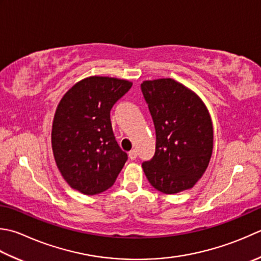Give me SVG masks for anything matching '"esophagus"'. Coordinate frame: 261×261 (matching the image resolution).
Returning <instances> with one entry per match:
<instances>
[{"label":"esophagus","instance_id":"esophagus-1","mask_svg":"<svg viewBox=\"0 0 261 261\" xmlns=\"http://www.w3.org/2000/svg\"><path fill=\"white\" fill-rule=\"evenodd\" d=\"M137 156H138V154H137V150H135V149H132L131 151H129V158L131 161H134V160H136L137 158Z\"/></svg>","mask_w":261,"mask_h":261}]
</instances>
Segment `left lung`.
I'll list each match as a JSON object with an SVG mask.
<instances>
[{
    "mask_svg": "<svg viewBox=\"0 0 261 261\" xmlns=\"http://www.w3.org/2000/svg\"><path fill=\"white\" fill-rule=\"evenodd\" d=\"M140 87L156 132L155 154L142 163L148 181L167 195L192 188L213 152V124L205 104L173 79L144 81Z\"/></svg>",
    "mask_w": 261,
    "mask_h": 261,
    "instance_id": "left-lung-1",
    "label": "left lung"
}]
</instances>
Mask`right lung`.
<instances>
[{"instance_id":"obj_1","label":"right lung","mask_w":261,"mask_h":261,"mask_svg":"<svg viewBox=\"0 0 261 261\" xmlns=\"http://www.w3.org/2000/svg\"><path fill=\"white\" fill-rule=\"evenodd\" d=\"M132 84L89 76L75 84L56 109L52 148L61 174L71 188L97 195L113 186L127 154L115 140L110 112Z\"/></svg>"}]
</instances>
